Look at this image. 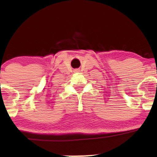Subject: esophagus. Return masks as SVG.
<instances>
[{"instance_id": "1", "label": "esophagus", "mask_w": 157, "mask_h": 157, "mask_svg": "<svg viewBox=\"0 0 157 157\" xmlns=\"http://www.w3.org/2000/svg\"><path fill=\"white\" fill-rule=\"evenodd\" d=\"M77 71H78V69H76V70H74V72H77Z\"/></svg>"}]
</instances>
